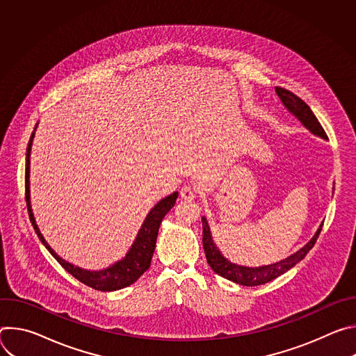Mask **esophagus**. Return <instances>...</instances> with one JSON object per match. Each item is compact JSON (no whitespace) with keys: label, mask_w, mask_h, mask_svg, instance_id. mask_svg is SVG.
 I'll return each instance as SVG.
<instances>
[{"label":"esophagus","mask_w":356,"mask_h":356,"mask_svg":"<svg viewBox=\"0 0 356 356\" xmlns=\"http://www.w3.org/2000/svg\"><path fill=\"white\" fill-rule=\"evenodd\" d=\"M195 194H197V191H195V188H194L193 186H183V187L180 188V197H181L183 200H186V201L194 200V198H195Z\"/></svg>","instance_id":"1"}]
</instances>
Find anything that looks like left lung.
I'll use <instances>...</instances> for the list:
<instances>
[{
  "label": "left lung",
  "instance_id": "left-lung-1",
  "mask_svg": "<svg viewBox=\"0 0 356 356\" xmlns=\"http://www.w3.org/2000/svg\"><path fill=\"white\" fill-rule=\"evenodd\" d=\"M276 94L279 95V98L282 99L283 106L293 114L296 115L300 122L306 127L310 132H313L314 135L327 139V134L324 131V128L321 127V124L318 122V120L316 118L314 113L310 110V107L304 103V101L297 97L294 92L282 88V87H276ZM202 222V248H204L206 252V258H207V264L210 265V268L220 276L242 284V286H259V284H265L268 282H272L273 279L279 277L280 275L286 273L289 269H291L294 265H297L304 257L307 255L310 252V249L314 246L323 224L320 225V228L317 229V232L314 234V236L304 245L300 250H297L293 255H290L289 258L272 264V265H265V266H258V268H248V266H241L236 264L229 262L228 259H225L222 257V253L218 250V248L216 246L213 236H211V231L209 227L207 220L202 217L201 218Z\"/></svg>",
  "mask_w": 356,
  "mask_h": 356
}]
</instances>
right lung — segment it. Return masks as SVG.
Returning <instances> with one entry per match:
<instances>
[{
  "label": "right lung",
  "instance_id": "right-lung-1",
  "mask_svg": "<svg viewBox=\"0 0 356 356\" xmlns=\"http://www.w3.org/2000/svg\"><path fill=\"white\" fill-rule=\"evenodd\" d=\"M35 132H32L28 147H26V166H25V200H26V206H28V214L32 222V227L40 239V242L46 246V249L52 253L54 258L62 265L65 270H67L73 277L84 283L86 286L99 290V291H114L124 289L132 283H135L150 266L152 257H154L155 246H156V238L159 232V227L162 224V220L165 216L170 211V209L175 206L176 198L179 195L177 191L172 193L170 195L162 198L158 204L149 211L146 216L136 239L134 241L131 249L125 255L124 259L118 261L113 266L104 269V270H97V272H90L80 269L65 259H62L59 255H56V252L49 246V243L44 241L43 235L40 234L36 221L32 214L31 209V195H29V158H31V146H32V139H33Z\"/></svg>",
  "mask_w": 356,
  "mask_h": 356
}]
</instances>
